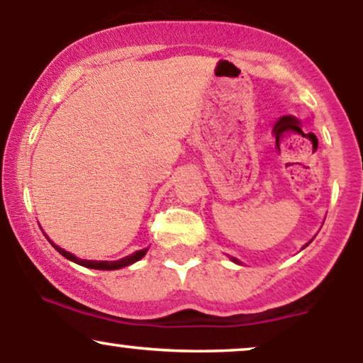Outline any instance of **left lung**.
Instances as JSON below:
<instances>
[{
	"mask_svg": "<svg viewBox=\"0 0 363 363\" xmlns=\"http://www.w3.org/2000/svg\"><path fill=\"white\" fill-rule=\"evenodd\" d=\"M234 261H235V262H237V259H234Z\"/></svg>",
	"mask_w": 363,
	"mask_h": 363,
	"instance_id": "1",
	"label": "left lung"
}]
</instances>
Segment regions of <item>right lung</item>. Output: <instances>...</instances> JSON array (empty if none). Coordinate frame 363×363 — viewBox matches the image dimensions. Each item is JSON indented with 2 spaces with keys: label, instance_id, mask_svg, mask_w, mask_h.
<instances>
[{
  "label": "right lung",
  "instance_id": "1",
  "mask_svg": "<svg viewBox=\"0 0 363 363\" xmlns=\"http://www.w3.org/2000/svg\"><path fill=\"white\" fill-rule=\"evenodd\" d=\"M52 247L56 249V251L60 252V254H62V256H65L66 259L77 262V264L85 266V268H91V269H119V268H124V266H129V264H133V262H136L138 259H141V257H143L145 254H147V251H148V249H141V251L133 252L131 256L123 257V259H119V261H86V259H78V257L73 256V254L66 252L65 249L57 247L56 244H52Z\"/></svg>",
  "mask_w": 363,
  "mask_h": 363
}]
</instances>
